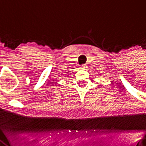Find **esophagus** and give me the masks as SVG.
<instances>
[{"instance_id":"34e87169","label":"esophagus","mask_w":146,"mask_h":146,"mask_svg":"<svg viewBox=\"0 0 146 146\" xmlns=\"http://www.w3.org/2000/svg\"><path fill=\"white\" fill-rule=\"evenodd\" d=\"M88 67H87V65H82L81 66V69H86Z\"/></svg>"}]
</instances>
